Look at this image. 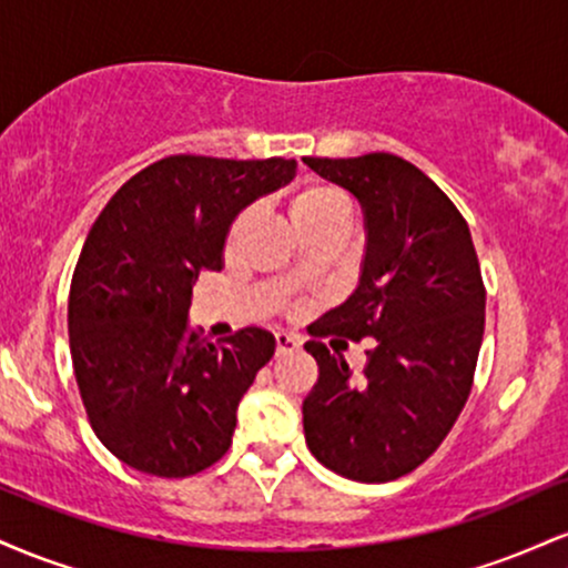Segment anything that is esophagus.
Instances as JSON below:
<instances>
[{
    "instance_id": "esophagus-1",
    "label": "esophagus",
    "mask_w": 568,
    "mask_h": 568,
    "mask_svg": "<svg viewBox=\"0 0 568 568\" xmlns=\"http://www.w3.org/2000/svg\"><path fill=\"white\" fill-rule=\"evenodd\" d=\"M275 344H277V355H291V352L298 349V338L291 334H275Z\"/></svg>"
}]
</instances>
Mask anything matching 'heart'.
Wrapping results in <instances>:
<instances>
[{"label": "heart", "instance_id": "obj_1", "mask_svg": "<svg viewBox=\"0 0 568 568\" xmlns=\"http://www.w3.org/2000/svg\"><path fill=\"white\" fill-rule=\"evenodd\" d=\"M285 213H288L293 232H296L302 240L321 232L344 234V226H347V216H349L344 194L328 184L298 186L288 197ZM243 226H245V216H237L232 221L230 232H226V245H234V240L240 237Z\"/></svg>", "mask_w": 568, "mask_h": 568}]
</instances>
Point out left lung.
<instances>
[{"instance_id": "left-lung-1", "label": "left lung", "mask_w": 568, "mask_h": 568, "mask_svg": "<svg viewBox=\"0 0 568 568\" xmlns=\"http://www.w3.org/2000/svg\"><path fill=\"white\" fill-rule=\"evenodd\" d=\"M306 165L361 202L366 253L347 302L315 336L376 338L363 376L321 342L304 349L321 376L306 395L304 438L321 465L387 484L440 446L473 387L486 291L470 226L433 179L395 154Z\"/></svg>"}]
</instances>
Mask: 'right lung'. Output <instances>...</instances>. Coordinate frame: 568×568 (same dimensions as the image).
Returning <instances> with one entry per match:
<instances>
[{"mask_svg": "<svg viewBox=\"0 0 568 568\" xmlns=\"http://www.w3.org/2000/svg\"><path fill=\"white\" fill-rule=\"evenodd\" d=\"M293 175L296 160L175 154L125 181L95 219L71 277V361L90 425L128 467L186 478L230 452L275 336L205 342L186 325L192 288L224 266L232 221Z\"/></svg>", "mask_w": 568, "mask_h": 568, "instance_id": "obj_1", "label": "right lung"}]
</instances>
